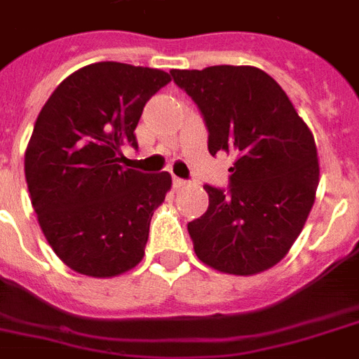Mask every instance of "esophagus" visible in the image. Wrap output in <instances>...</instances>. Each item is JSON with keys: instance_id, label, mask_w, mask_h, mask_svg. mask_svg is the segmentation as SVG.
Returning <instances> with one entry per match:
<instances>
[{"instance_id": "esophagus-1", "label": "esophagus", "mask_w": 359, "mask_h": 359, "mask_svg": "<svg viewBox=\"0 0 359 359\" xmlns=\"http://www.w3.org/2000/svg\"><path fill=\"white\" fill-rule=\"evenodd\" d=\"M186 184H188V182H186L184 179H179V177H173V188H177V190H179V188H184Z\"/></svg>"}]
</instances>
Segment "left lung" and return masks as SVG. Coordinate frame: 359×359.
<instances>
[{
  "mask_svg": "<svg viewBox=\"0 0 359 359\" xmlns=\"http://www.w3.org/2000/svg\"><path fill=\"white\" fill-rule=\"evenodd\" d=\"M171 76L201 111L208 152L235 158L229 186L205 184L207 212L188 224L196 255L219 272H262L287 255L315 203L311 130L261 69L216 65Z\"/></svg>",
  "mask_w": 359,
  "mask_h": 359,
  "instance_id": "left-lung-1",
  "label": "left lung"
}]
</instances>
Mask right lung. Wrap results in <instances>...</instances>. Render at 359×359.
Instances as JSON below:
<instances>
[{
    "mask_svg": "<svg viewBox=\"0 0 359 359\" xmlns=\"http://www.w3.org/2000/svg\"><path fill=\"white\" fill-rule=\"evenodd\" d=\"M168 72L102 61L76 70L48 98L25 151V180L41 229L74 272L111 278L145 255L149 225L171 175L123 168V147Z\"/></svg>",
    "mask_w": 359,
    "mask_h": 359,
    "instance_id": "right-lung-1",
    "label": "right lung"
}]
</instances>
